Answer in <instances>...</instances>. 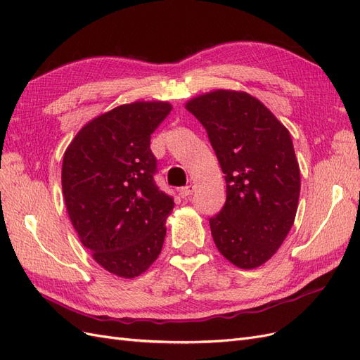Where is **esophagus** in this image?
Here are the masks:
<instances>
[{"mask_svg":"<svg viewBox=\"0 0 360 360\" xmlns=\"http://www.w3.org/2000/svg\"><path fill=\"white\" fill-rule=\"evenodd\" d=\"M192 192H193V186H192V184H189V186H184V188H181V189L179 191V195H180L181 198L186 200V198L189 197V195H192Z\"/></svg>","mask_w":360,"mask_h":360,"instance_id":"esophagus-1","label":"esophagus"}]
</instances>
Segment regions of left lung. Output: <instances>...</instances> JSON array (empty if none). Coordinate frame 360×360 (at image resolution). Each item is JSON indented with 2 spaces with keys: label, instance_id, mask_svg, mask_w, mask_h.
Returning <instances> with one entry per match:
<instances>
[{
  "label": "left lung",
  "instance_id": "8db88e82",
  "mask_svg": "<svg viewBox=\"0 0 360 360\" xmlns=\"http://www.w3.org/2000/svg\"><path fill=\"white\" fill-rule=\"evenodd\" d=\"M186 110L207 130L225 174L226 201L209 219L216 248L240 269L264 264L297 212L300 171L290 132L243 91L205 93Z\"/></svg>",
  "mask_w": 360,
  "mask_h": 360
}]
</instances>
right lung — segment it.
I'll use <instances>...</instances> for the list:
<instances>
[{
    "label": "right lung",
    "instance_id": "1",
    "mask_svg": "<svg viewBox=\"0 0 360 360\" xmlns=\"http://www.w3.org/2000/svg\"><path fill=\"white\" fill-rule=\"evenodd\" d=\"M168 102L120 105L86 123L63 158L64 202L81 243L105 270L135 278L160 254L174 200L155 181L150 138Z\"/></svg>",
    "mask_w": 360,
    "mask_h": 360
}]
</instances>
